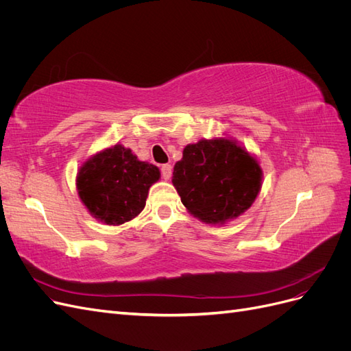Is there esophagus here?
I'll return each mask as SVG.
<instances>
[{"label":"esophagus","instance_id":"esophagus-1","mask_svg":"<svg viewBox=\"0 0 351 351\" xmlns=\"http://www.w3.org/2000/svg\"><path fill=\"white\" fill-rule=\"evenodd\" d=\"M161 174L165 180H169V178H171V174H173V167L169 164H164L161 167Z\"/></svg>","mask_w":351,"mask_h":351}]
</instances>
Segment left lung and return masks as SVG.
Here are the masks:
<instances>
[{
    "instance_id": "obj_1",
    "label": "left lung",
    "mask_w": 351,
    "mask_h": 351,
    "mask_svg": "<svg viewBox=\"0 0 351 351\" xmlns=\"http://www.w3.org/2000/svg\"><path fill=\"white\" fill-rule=\"evenodd\" d=\"M262 177L256 156L224 134L187 145L174 165L173 186L189 214L224 226L253 205Z\"/></svg>"
}]
</instances>
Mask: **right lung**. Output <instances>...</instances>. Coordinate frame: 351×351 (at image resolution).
<instances>
[{
	"instance_id": "right-lung-1",
	"label": "right lung",
	"mask_w": 351,
	"mask_h": 351,
	"mask_svg": "<svg viewBox=\"0 0 351 351\" xmlns=\"http://www.w3.org/2000/svg\"><path fill=\"white\" fill-rule=\"evenodd\" d=\"M161 171L139 161L129 147L115 143L84 161L76 177V189L89 214L107 226H121L141 214Z\"/></svg>"
}]
</instances>
